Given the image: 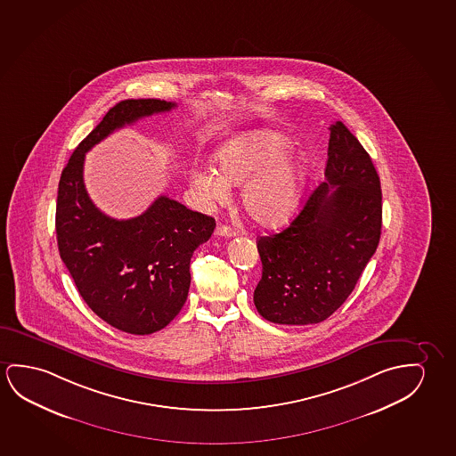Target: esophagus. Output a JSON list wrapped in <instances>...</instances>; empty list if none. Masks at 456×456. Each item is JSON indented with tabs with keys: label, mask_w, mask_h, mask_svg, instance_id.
<instances>
[{
	"label": "esophagus",
	"mask_w": 456,
	"mask_h": 456,
	"mask_svg": "<svg viewBox=\"0 0 456 456\" xmlns=\"http://www.w3.org/2000/svg\"><path fill=\"white\" fill-rule=\"evenodd\" d=\"M216 236L232 238V236H236V230H232V226H228V224H218L216 228Z\"/></svg>",
	"instance_id": "obj_1"
}]
</instances>
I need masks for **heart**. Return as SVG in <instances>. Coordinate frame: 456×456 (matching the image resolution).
Segmentation results:
<instances>
[{
    "mask_svg": "<svg viewBox=\"0 0 456 456\" xmlns=\"http://www.w3.org/2000/svg\"><path fill=\"white\" fill-rule=\"evenodd\" d=\"M289 140L279 132L252 129L232 136L214 154L217 170L195 167L191 187L208 204H224L230 185L245 183L240 193L244 211L263 226H277L291 217L299 200L302 167L285 156Z\"/></svg>",
    "mask_w": 456,
    "mask_h": 456,
    "instance_id": "obj_1",
    "label": "heart"
}]
</instances>
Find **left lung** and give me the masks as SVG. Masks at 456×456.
<instances>
[{"mask_svg": "<svg viewBox=\"0 0 456 456\" xmlns=\"http://www.w3.org/2000/svg\"><path fill=\"white\" fill-rule=\"evenodd\" d=\"M329 129L326 181L288 228L256 242L263 275L253 302L275 324L327 320L353 292L381 238V181L371 157L341 121Z\"/></svg>", "mask_w": 456, "mask_h": 456, "instance_id": "1", "label": "left lung"}]
</instances>
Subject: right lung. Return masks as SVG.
<instances>
[{
  "label": "right lung",
  "mask_w": 456,
  "mask_h": 456,
  "mask_svg": "<svg viewBox=\"0 0 456 456\" xmlns=\"http://www.w3.org/2000/svg\"><path fill=\"white\" fill-rule=\"evenodd\" d=\"M175 107L160 99L116 103L77 146L58 185L60 256L89 308L134 335L157 332L181 312L191 288V255L209 240L216 220L165 195L138 217H109L85 189L83 164L85 154L111 132Z\"/></svg>",
  "instance_id": "add662e5"
}]
</instances>
